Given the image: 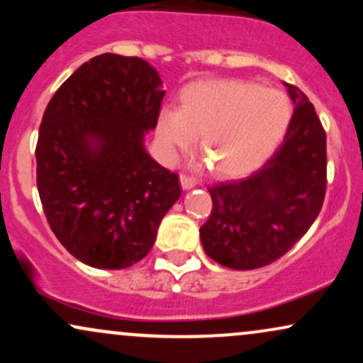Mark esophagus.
Masks as SVG:
<instances>
[{
	"label": "esophagus",
	"mask_w": 363,
	"mask_h": 363,
	"mask_svg": "<svg viewBox=\"0 0 363 363\" xmlns=\"http://www.w3.org/2000/svg\"><path fill=\"white\" fill-rule=\"evenodd\" d=\"M181 186L182 189H191L196 186V179L193 176H187V174H181Z\"/></svg>",
	"instance_id": "esophagus-1"
}]
</instances>
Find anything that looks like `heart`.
Masks as SVG:
<instances>
[{"label":"heart","mask_w":363,"mask_h":363,"mask_svg":"<svg viewBox=\"0 0 363 363\" xmlns=\"http://www.w3.org/2000/svg\"><path fill=\"white\" fill-rule=\"evenodd\" d=\"M286 95L245 80H210L186 86L181 109H165L158 133L170 148H189L199 136L208 169L237 177L261 165L289 128Z\"/></svg>","instance_id":"obj_1"}]
</instances>
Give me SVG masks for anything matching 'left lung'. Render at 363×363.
I'll return each mask as SVG.
<instances>
[{"mask_svg":"<svg viewBox=\"0 0 363 363\" xmlns=\"http://www.w3.org/2000/svg\"><path fill=\"white\" fill-rule=\"evenodd\" d=\"M294 114L283 143L240 181L208 187L211 215L199 228L205 252L232 269L280 259L318 218L326 194V133L307 95L286 83Z\"/></svg>","mask_w":363,"mask_h":363,"instance_id":"obj_1","label":"left lung"}]
</instances>
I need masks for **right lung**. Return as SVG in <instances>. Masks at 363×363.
Instances as JSON below:
<instances>
[{
	"label": "right lung",
	"instance_id": "obj_1",
	"mask_svg": "<svg viewBox=\"0 0 363 363\" xmlns=\"http://www.w3.org/2000/svg\"><path fill=\"white\" fill-rule=\"evenodd\" d=\"M165 90L141 57L83 62L45 107L35 147L49 227L78 261L123 269L143 259L181 196L176 172L145 150Z\"/></svg>",
	"mask_w": 363,
	"mask_h": 363
}]
</instances>
